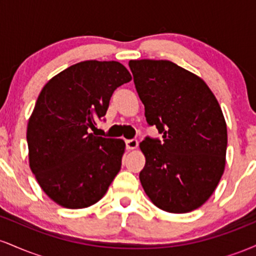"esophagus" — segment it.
I'll return each mask as SVG.
<instances>
[{"mask_svg":"<svg viewBox=\"0 0 256 256\" xmlns=\"http://www.w3.org/2000/svg\"><path fill=\"white\" fill-rule=\"evenodd\" d=\"M137 146H138L137 140H126V148H128V150H134V149H136Z\"/></svg>","mask_w":256,"mask_h":256,"instance_id":"esophagus-1","label":"esophagus"}]
</instances>
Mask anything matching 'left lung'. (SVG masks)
<instances>
[{
  "label": "left lung",
  "mask_w": 256,
  "mask_h": 256,
  "mask_svg": "<svg viewBox=\"0 0 256 256\" xmlns=\"http://www.w3.org/2000/svg\"><path fill=\"white\" fill-rule=\"evenodd\" d=\"M149 125L162 140L140 143L146 156L140 180L150 201L170 213L198 210L225 170L228 128L218 100L198 76L168 60H131Z\"/></svg>",
  "instance_id": "obj_1"
}]
</instances>
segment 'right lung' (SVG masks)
<instances>
[{
	"instance_id": "1",
	"label": "right lung",
	"mask_w": 256,
	"mask_h": 256,
	"mask_svg": "<svg viewBox=\"0 0 256 256\" xmlns=\"http://www.w3.org/2000/svg\"><path fill=\"white\" fill-rule=\"evenodd\" d=\"M132 79L116 61H83L43 86L28 124V164L55 204L70 210L95 204L122 168L125 142L90 134L106 116L114 90Z\"/></svg>"
}]
</instances>
